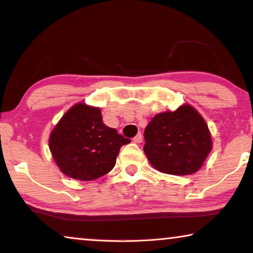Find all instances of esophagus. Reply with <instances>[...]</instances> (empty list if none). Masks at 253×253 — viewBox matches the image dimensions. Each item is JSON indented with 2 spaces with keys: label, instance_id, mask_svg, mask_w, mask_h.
Wrapping results in <instances>:
<instances>
[{
  "label": "esophagus",
  "instance_id": "obj_1",
  "mask_svg": "<svg viewBox=\"0 0 253 253\" xmlns=\"http://www.w3.org/2000/svg\"><path fill=\"white\" fill-rule=\"evenodd\" d=\"M133 141H134V143H138V144L141 143V141H143V134H141V133H138L137 136L133 138Z\"/></svg>",
  "mask_w": 253,
  "mask_h": 253
}]
</instances>
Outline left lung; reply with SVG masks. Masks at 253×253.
I'll return each instance as SVG.
<instances>
[{
    "instance_id": "left-lung-1",
    "label": "left lung",
    "mask_w": 253,
    "mask_h": 253,
    "mask_svg": "<svg viewBox=\"0 0 253 253\" xmlns=\"http://www.w3.org/2000/svg\"><path fill=\"white\" fill-rule=\"evenodd\" d=\"M144 137L148 161L165 174H195L212 150L209 126L190 105L157 114L145 129Z\"/></svg>"
}]
</instances>
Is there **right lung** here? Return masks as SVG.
I'll return each mask as SVG.
<instances>
[{
  "label": "right lung",
  "mask_w": 253,
  "mask_h": 253,
  "mask_svg": "<svg viewBox=\"0 0 253 253\" xmlns=\"http://www.w3.org/2000/svg\"><path fill=\"white\" fill-rule=\"evenodd\" d=\"M130 139L107 126L99 108L77 103L62 116L49 137L60 170L79 181H93L114 168L120 148Z\"/></svg>",
  "instance_id": "right-lung-1"
}]
</instances>
